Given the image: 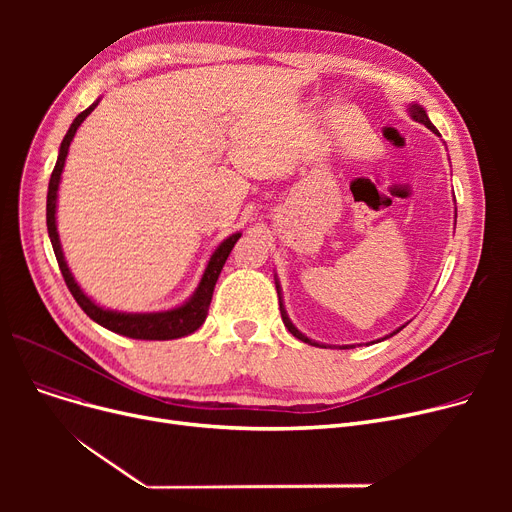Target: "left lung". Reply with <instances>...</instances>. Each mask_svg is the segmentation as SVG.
Wrapping results in <instances>:
<instances>
[{
	"instance_id": "1",
	"label": "left lung",
	"mask_w": 512,
	"mask_h": 512,
	"mask_svg": "<svg viewBox=\"0 0 512 512\" xmlns=\"http://www.w3.org/2000/svg\"><path fill=\"white\" fill-rule=\"evenodd\" d=\"M409 114H411V118L415 120V122H421L423 126H427L429 130H432V132H436L438 134V137H440V132H438V128L432 124V122H429V118H427V114H425V110H423V107L419 105V103H411L409 105ZM276 290H278V299H280V313H282V321H284V326L288 328V332L294 336V338H299V340H303V342H307V344H311V346H321V348H328L326 344H319V342H315V340H311V338H307L305 334H301L297 328H294V324H292V321L288 319V313H286V309H284V303H282V294H280V282H278V278H276ZM402 328H405V326H400L396 332H400ZM396 332H392L390 336H394ZM390 336H386V338H390ZM386 338H382V340H386ZM340 348H355L353 344L351 346H340Z\"/></svg>"
}]
</instances>
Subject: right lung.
I'll return each instance as SVG.
<instances>
[{"label": "right lung", "mask_w": 512, "mask_h": 512, "mask_svg": "<svg viewBox=\"0 0 512 512\" xmlns=\"http://www.w3.org/2000/svg\"><path fill=\"white\" fill-rule=\"evenodd\" d=\"M99 103V99L89 105L85 112H80L74 122L70 124L66 137L60 145V155L56 161V168L51 172L49 178V191H47V232H49V240L53 253H56L58 265L62 270L64 282L68 286V290L72 292V297L76 299V303L80 305L93 321H97L99 326L107 328L110 332L134 338V340H174V338H182L193 334L195 330H199L203 326V321L207 317L209 311V303L213 297V288L215 282L220 278L222 267L232 251V247L236 245V240L240 238V232L228 236L222 245L213 251V255L209 257V263L203 272V278L197 286V290L193 292V297L188 299L184 305L170 309V311H157V313H122V311H112V309H103L97 303H93L87 294L80 290V286L76 284L70 267L64 259L62 253V245H60V234H58V226H56V203H58V188H60V178H62V170L66 164V155L70 149V143L74 139V134L78 130V126L83 124V120L95 110Z\"/></svg>", "instance_id": "1"}]
</instances>
